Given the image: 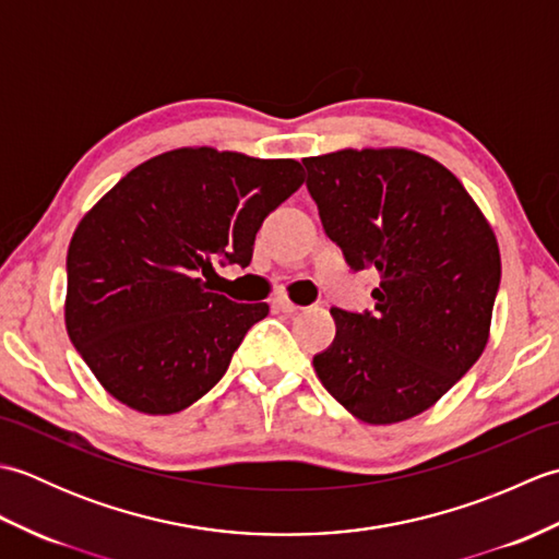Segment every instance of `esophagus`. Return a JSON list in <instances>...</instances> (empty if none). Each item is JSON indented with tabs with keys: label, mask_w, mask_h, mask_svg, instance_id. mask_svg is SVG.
Masks as SVG:
<instances>
[{
	"label": "esophagus",
	"mask_w": 559,
	"mask_h": 559,
	"mask_svg": "<svg viewBox=\"0 0 559 559\" xmlns=\"http://www.w3.org/2000/svg\"><path fill=\"white\" fill-rule=\"evenodd\" d=\"M273 310H278V312H283V314H295L300 310L298 305H293L288 298H273Z\"/></svg>",
	"instance_id": "esophagus-1"
}]
</instances>
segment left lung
<instances>
[{
    "instance_id": "left-lung-1",
    "label": "left lung",
    "mask_w": 559,
    "mask_h": 559,
    "mask_svg": "<svg viewBox=\"0 0 559 559\" xmlns=\"http://www.w3.org/2000/svg\"><path fill=\"white\" fill-rule=\"evenodd\" d=\"M326 235L350 269H372L374 312L331 310L336 338L319 382L355 418L391 425L432 408L490 338L500 247L442 163L411 148L302 158Z\"/></svg>"
}]
</instances>
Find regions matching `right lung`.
I'll list each match as a JSON object with an SVG mask.
<instances>
[{"label":"right lung","instance_id":"obj_1","mask_svg":"<svg viewBox=\"0 0 559 559\" xmlns=\"http://www.w3.org/2000/svg\"><path fill=\"white\" fill-rule=\"evenodd\" d=\"M305 182L293 158L185 146L136 165L76 225L64 324L103 389L146 415L218 384L266 302L211 293L213 261L249 266L269 213Z\"/></svg>","mask_w":559,"mask_h":559}]
</instances>
